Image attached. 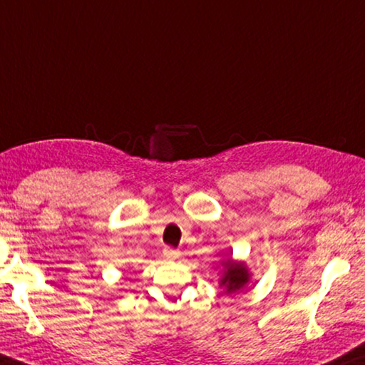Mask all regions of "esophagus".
<instances>
[{
	"label": "esophagus",
	"instance_id": "obj_1",
	"mask_svg": "<svg viewBox=\"0 0 365 365\" xmlns=\"http://www.w3.org/2000/svg\"><path fill=\"white\" fill-rule=\"evenodd\" d=\"M164 257L165 258H170V260H174V258H177L178 255H180V252H178L177 249H172V247H164Z\"/></svg>",
	"mask_w": 365,
	"mask_h": 365
}]
</instances>
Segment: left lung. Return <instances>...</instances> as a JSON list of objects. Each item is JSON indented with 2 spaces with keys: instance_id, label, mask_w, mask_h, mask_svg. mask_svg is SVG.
Listing matches in <instances>:
<instances>
[{
  "instance_id": "1",
  "label": "left lung",
  "mask_w": 365,
  "mask_h": 365,
  "mask_svg": "<svg viewBox=\"0 0 365 365\" xmlns=\"http://www.w3.org/2000/svg\"><path fill=\"white\" fill-rule=\"evenodd\" d=\"M223 264L227 271H225V276L222 277V286H225L228 294H235L237 290H241L244 284L249 281L247 268L242 263H235L231 260L223 262Z\"/></svg>"
}]
</instances>
